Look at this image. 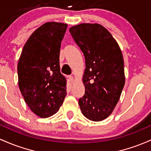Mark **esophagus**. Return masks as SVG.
Masks as SVG:
<instances>
[{
    "label": "esophagus",
    "instance_id": "1",
    "mask_svg": "<svg viewBox=\"0 0 151 151\" xmlns=\"http://www.w3.org/2000/svg\"><path fill=\"white\" fill-rule=\"evenodd\" d=\"M68 78H69V81H70V83H73L74 82V77L73 76H68Z\"/></svg>",
    "mask_w": 151,
    "mask_h": 151
}]
</instances>
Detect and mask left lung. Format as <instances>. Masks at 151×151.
I'll return each mask as SVG.
<instances>
[{"label":"left lung","mask_w":151,"mask_h":151,"mask_svg":"<svg viewBox=\"0 0 151 151\" xmlns=\"http://www.w3.org/2000/svg\"><path fill=\"white\" fill-rule=\"evenodd\" d=\"M69 31L86 60L80 108L88 119L101 121L113 113L124 87L121 50L111 33L98 23H81Z\"/></svg>","instance_id":"left-lung-1"}]
</instances>
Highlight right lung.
<instances>
[{"mask_svg":"<svg viewBox=\"0 0 151 151\" xmlns=\"http://www.w3.org/2000/svg\"><path fill=\"white\" fill-rule=\"evenodd\" d=\"M67 27L58 22L40 25L28 39L18 60L20 91L30 109L40 118L56 113L66 96L59 55Z\"/></svg>","mask_w":151,"mask_h":151,"instance_id":"obj_1","label":"right lung"}]
</instances>
